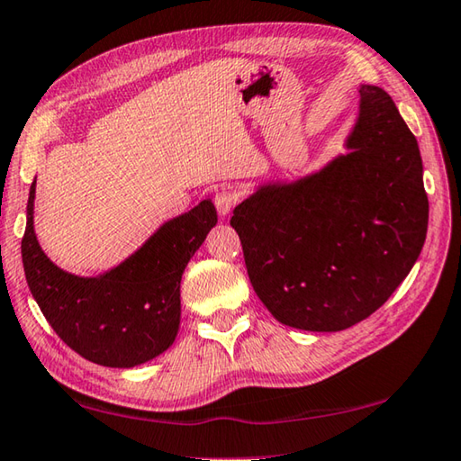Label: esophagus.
Masks as SVG:
<instances>
[{"label":"esophagus","mask_w":461,"mask_h":461,"mask_svg":"<svg viewBox=\"0 0 461 461\" xmlns=\"http://www.w3.org/2000/svg\"><path fill=\"white\" fill-rule=\"evenodd\" d=\"M213 202H215V207H217V213H220L221 217H228L231 209L236 207V203L240 202V194L233 187H221L215 194Z\"/></svg>","instance_id":"esophagus-1"}]
</instances>
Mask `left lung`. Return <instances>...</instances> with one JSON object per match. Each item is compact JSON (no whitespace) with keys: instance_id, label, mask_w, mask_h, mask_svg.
<instances>
[{"instance_id":"obj_1","label":"left lung","mask_w":461,"mask_h":461,"mask_svg":"<svg viewBox=\"0 0 461 461\" xmlns=\"http://www.w3.org/2000/svg\"><path fill=\"white\" fill-rule=\"evenodd\" d=\"M342 147L304 177L259 183L230 221L258 298L292 329L365 321L407 278L428 233L420 147L383 88H358Z\"/></svg>"}]
</instances>
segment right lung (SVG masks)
Here are the masks:
<instances>
[{
    "instance_id": "1",
    "label": "right lung",
    "mask_w": 461,
    "mask_h": 461,
    "mask_svg": "<svg viewBox=\"0 0 461 461\" xmlns=\"http://www.w3.org/2000/svg\"><path fill=\"white\" fill-rule=\"evenodd\" d=\"M30 187L23 272L33 300L66 345L88 361L131 369L169 348L181 321V276L217 223L212 199L165 221L137 252L98 276H77L50 259L33 228Z\"/></svg>"
}]
</instances>
